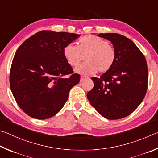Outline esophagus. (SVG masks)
<instances>
[{"label": "esophagus", "instance_id": "34e87169", "mask_svg": "<svg viewBox=\"0 0 158 158\" xmlns=\"http://www.w3.org/2000/svg\"><path fill=\"white\" fill-rule=\"evenodd\" d=\"M85 79H86V77H85V76H81V81H80V82H82V81H84V80H85Z\"/></svg>", "mask_w": 158, "mask_h": 158}]
</instances>
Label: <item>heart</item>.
<instances>
[{"label": "heart", "instance_id": "heart-1", "mask_svg": "<svg viewBox=\"0 0 158 158\" xmlns=\"http://www.w3.org/2000/svg\"><path fill=\"white\" fill-rule=\"evenodd\" d=\"M77 46L69 44L64 48V56L71 66H76L83 60L86 62L75 69L77 73L90 75L96 71L106 73L114 65L116 51L107 40L97 36L82 37Z\"/></svg>", "mask_w": 158, "mask_h": 158}]
</instances>
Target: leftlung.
<instances>
[{"instance_id": "1", "label": "left lung", "mask_w": 158, "mask_h": 158, "mask_svg": "<svg viewBox=\"0 0 158 158\" xmlns=\"http://www.w3.org/2000/svg\"><path fill=\"white\" fill-rule=\"evenodd\" d=\"M116 51L114 65L98 77H92L93 89L87 93L92 106L103 117L110 120L126 117L142 103L148 87V67L144 55L123 35L101 33Z\"/></svg>"}]
</instances>
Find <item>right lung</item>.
<instances>
[{
    "mask_svg": "<svg viewBox=\"0 0 158 158\" xmlns=\"http://www.w3.org/2000/svg\"><path fill=\"white\" fill-rule=\"evenodd\" d=\"M80 36L42 30L19 47L11 66L10 88L19 106L30 117H53L64 106L71 88L79 82L81 76L73 73L63 51ZM69 74V78L63 77Z\"/></svg>",
    "mask_w": 158,
    "mask_h": 158,
    "instance_id": "add662e5",
    "label": "right lung"
}]
</instances>
